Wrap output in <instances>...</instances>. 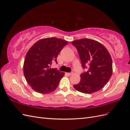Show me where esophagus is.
Here are the masks:
<instances>
[{
  "label": "esophagus",
  "instance_id": "esophagus-1",
  "mask_svg": "<svg viewBox=\"0 0 130 130\" xmlns=\"http://www.w3.org/2000/svg\"><path fill=\"white\" fill-rule=\"evenodd\" d=\"M66 74L68 76H71L73 74V72H70V73H66Z\"/></svg>",
  "mask_w": 130,
  "mask_h": 130
}]
</instances>
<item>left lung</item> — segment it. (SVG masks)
I'll return each instance as SVG.
<instances>
[{
    "label": "left lung",
    "instance_id": "left-lung-1",
    "mask_svg": "<svg viewBox=\"0 0 130 130\" xmlns=\"http://www.w3.org/2000/svg\"><path fill=\"white\" fill-rule=\"evenodd\" d=\"M77 49L82 68L87 72L80 75L79 84L74 88L86 94L101 90L107 84L112 73V59L108 50L93 39L83 38L71 42Z\"/></svg>",
    "mask_w": 130,
    "mask_h": 130
}]
</instances>
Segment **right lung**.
<instances>
[{
  "instance_id": "right-lung-1",
  "label": "right lung",
  "mask_w": 130,
  "mask_h": 130,
  "mask_svg": "<svg viewBox=\"0 0 130 130\" xmlns=\"http://www.w3.org/2000/svg\"><path fill=\"white\" fill-rule=\"evenodd\" d=\"M68 43L56 37L39 40L28 50L24 64V74L26 81L37 92L47 94L57 88L64 72L51 69L53 61L62 49Z\"/></svg>"
}]
</instances>
